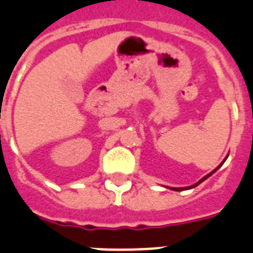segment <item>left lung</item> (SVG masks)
I'll return each instance as SVG.
<instances>
[{
  "instance_id": "1",
  "label": "left lung",
  "mask_w": 253,
  "mask_h": 253,
  "mask_svg": "<svg viewBox=\"0 0 253 253\" xmlns=\"http://www.w3.org/2000/svg\"><path fill=\"white\" fill-rule=\"evenodd\" d=\"M220 167H221V166H220ZM217 169H218V167H217V168H216V169H214L213 172H211V173H210V174H208V176L203 177V178L200 179L199 182H197V183H195V185H193V186H190V187H179V189H173V190H177V191H181V190H185V189H191V187H195V186H198V185H199V183H202V182H203L204 179H207V178H208V177H210V176H211V174H213V173H214V172H216Z\"/></svg>"
}]
</instances>
